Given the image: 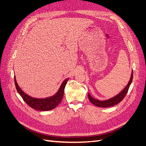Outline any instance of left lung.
I'll return each instance as SVG.
<instances>
[{"instance_id": "obj_1", "label": "left lung", "mask_w": 146, "mask_h": 146, "mask_svg": "<svg viewBox=\"0 0 146 146\" xmlns=\"http://www.w3.org/2000/svg\"><path fill=\"white\" fill-rule=\"evenodd\" d=\"M132 80H133V70H132L130 80L129 83H128L127 85L125 86L124 89H123L121 92H119V93L117 94L116 96H114L113 98L105 100H99L93 98H92L89 92H88V98H89V100L91 102L92 104L97 106V107H103V108L113 107V106L119 104L120 102H121L123 100V98H125V96H126L128 90H129V87L132 82Z\"/></svg>"}]
</instances>
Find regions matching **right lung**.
Instances as JSON below:
<instances>
[{"instance_id": "right-lung-1", "label": "right lung", "mask_w": 146, "mask_h": 146, "mask_svg": "<svg viewBox=\"0 0 146 146\" xmlns=\"http://www.w3.org/2000/svg\"><path fill=\"white\" fill-rule=\"evenodd\" d=\"M69 78L65 79L63 83H61L58 91L54 96L48 97V98H46L38 99L33 98V97H31L27 94H25L18 86V84H17L16 80V77L15 76V83L17 91L18 92V93L22 97V98L23 99L26 104L30 106L31 108L36 110H39V111L51 110L56 108L60 104L61 100L63 99L64 88Z\"/></svg>"}]
</instances>
